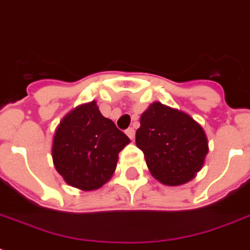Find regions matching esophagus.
<instances>
[{"instance_id":"esophagus-1","label":"esophagus","mask_w":250,"mask_h":250,"mask_svg":"<svg viewBox=\"0 0 250 250\" xmlns=\"http://www.w3.org/2000/svg\"><path fill=\"white\" fill-rule=\"evenodd\" d=\"M125 133H127V136H128L131 140L135 139V129H133L132 127H129L128 129H125Z\"/></svg>"}]
</instances>
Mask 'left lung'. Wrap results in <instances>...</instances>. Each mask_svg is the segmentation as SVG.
<instances>
[{"label":"left lung","mask_w":250,"mask_h":250,"mask_svg":"<svg viewBox=\"0 0 250 250\" xmlns=\"http://www.w3.org/2000/svg\"><path fill=\"white\" fill-rule=\"evenodd\" d=\"M136 145L150 174L166 186L189 182L201 170L209 152L202 127L188 114L153 102L140 118Z\"/></svg>","instance_id":"left-lung-1"}]
</instances>
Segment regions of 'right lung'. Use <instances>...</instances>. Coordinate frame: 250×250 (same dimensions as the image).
Here are the masks:
<instances>
[{"instance_id":"obj_1","label":"right lung","mask_w":250,"mask_h":250,"mask_svg":"<svg viewBox=\"0 0 250 250\" xmlns=\"http://www.w3.org/2000/svg\"><path fill=\"white\" fill-rule=\"evenodd\" d=\"M129 139L100 113L96 101L71 110L53 137V164L68 186L101 188L113 176L118 154Z\"/></svg>"}]
</instances>
